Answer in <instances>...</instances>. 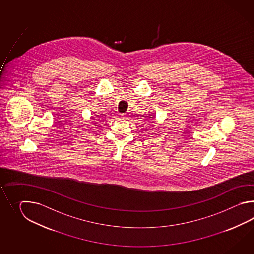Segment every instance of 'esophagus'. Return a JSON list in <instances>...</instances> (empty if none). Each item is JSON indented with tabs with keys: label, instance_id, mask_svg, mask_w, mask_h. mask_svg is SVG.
Returning <instances> with one entry per match:
<instances>
[{
	"label": "esophagus",
	"instance_id": "esophagus-1",
	"mask_svg": "<svg viewBox=\"0 0 254 254\" xmlns=\"http://www.w3.org/2000/svg\"><path fill=\"white\" fill-rule=\"evenodd\" d=\"M121 118H122V119L126 120L128 119L129 117H128V114H121Z\"/></svg>",
	"mask_w": 254,
	"mask_h": 254
}]
</instances>
